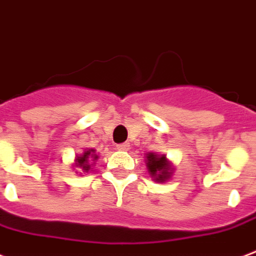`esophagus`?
<instances>
[{
	"instance_id": "esophagus-1",
	"label": "esophagus",
	"mask_w": 256,
	"mask_h": 256,
	"mask_svg": "<svg viewBox=\"0 0 256 256\" xmlns=\"http://www.w3.org/2000/svg\"><path fill=\"white\" fill-rule=\"evenodd\" d=\"M116 149L120 150V152H126V150L130 149V145H128V142H124V144H120V145H116Z\"/></svg>"
}]
</instances>
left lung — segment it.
Masks as SVG:
<instances>
[{
  "label": "left lung",
  "mask_w": 256,
  "mask_h": 256,
  "mask_svg": "<svg viewBox=\"0 0 256 256\" xmlns=\"http://www.w3.org/2000/svg\"><path fill=\"white\" fill-rule=\"evenodd\" d=\"M145 162L150 177L157 182H166L170 180L174 168L172 162L166 158L165 154L148 153L145 154Z\"/></svg>",
  "instance_id": "left-lung-1"
}]
</instances>
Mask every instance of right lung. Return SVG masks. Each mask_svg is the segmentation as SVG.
I'll use <instances>...</instances> for the list:
<instances>
[{"label": "right lung", "mask_w": 256, "mask_h": 256, "mask_svg": "<svg viewBox=\"0 0 256 256\" xmlns=\"http://www.w3.org/2000/svg\"><path fill=\"white\" fill-rule=\"evenodd\" d=\"M98 158H99V156L96 154L95 149H84V152L82 154H76L72 166H74V169H78L80 174L88 173L90 170H92L94 164L96 162Z\"/></svg>", "instance_id": "obj_1"}]
</instances>
